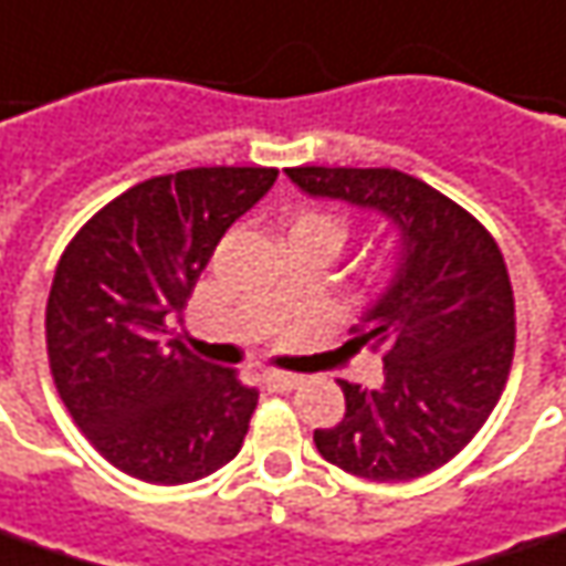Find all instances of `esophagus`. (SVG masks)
I'll use <instances>...</instances> for the list:
<instances>
[{
    "label": "esophagus",
    "mask_w": 566,
    "mask_h": 566,
    "mask_svg": "<svg viewBox=\"0 0 566 566\" xmlns=\"http://www.w3.org/2000/svg\"><path fill=\"white\" fill-rule=\"evenodd\" d=\"M261 381H264V388L268 391H276V395H283V391H292V388H298V376H292V373H276V369H268L264 376H261Z\"/></svg>",
    "instance_id": "esophagus-1"
}]
</instances>
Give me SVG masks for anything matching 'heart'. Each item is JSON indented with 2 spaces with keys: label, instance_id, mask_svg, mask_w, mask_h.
<instances>
[{
  "label": "heart",
  "instance_id": "heart-1",
  "mask_svg": "<svg viewBox=\"0 0 566 566\" xmlns=\"http://www.w3.org/2000/svg\"><path fill=\"white\" fill-rule=\"evenodd\" d=\"M298 224H314V228H323V231L333 233L338 243L345 240V224H342L335 216H326V212H305V216L298 218Z\"/></svg>",
  "mask_w": 566,
  "mask_h": 566
}]
</instances>
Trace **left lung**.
I'll return each mask as SVG.
<instances>
[{"instance_id":"left-lung-1","label":"left lung","mask_w":566,"mask_h":566,"mask_svg":"<svg viewBox=\"0 0 566 566\" xmlns=\"http://www.w3.org/2000/svg\"><path fill=\"white\" fill-rule=\"evenodd\" d=\"M311 197L379 209L400 231L391 286L350 326L381 350L385 381L338 379L345 419L317 428L326 462L366 481H412L459 455L502 397L514 357L509 268L478 218L397 169H286Z\"/></svg>"}]
</instances>
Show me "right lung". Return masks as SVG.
Masks as SVG:
<instances>
[{"instance_id":"1","label":"right lung","mask_w":566,"mask_h":566,"mask_svg":"<svg viewBox=\"0 0 566 566\" xmlns=\"http://www.w3.org/2000/svg\"><path fill=\"white\" fill-rule=\"evenodd\" d=\"M276 169L200 166L128 187L64 249L45 305L57 395L113 469L190 484L243 447L259 391L200 360L171 321L218 240L274 187Z\"/></svg>"}]
</instances>
